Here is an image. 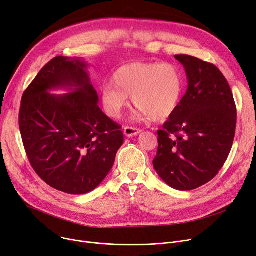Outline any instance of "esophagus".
<instances>
[{"label": "esophagus", "instance_id": "34e87169", "mask_svg": "<svg viewBox=\"0 0 256 256\" xmlns=\"http://www.w3.org/2000/svg\"><path fill=\"white\" fill-rule=\"evenodd\" d=\"M142 130L140 128H132V126H126L124 130V134L126 136V137H132V136H137L141 132Z\"/></svg>", "mask_w": 256, "mask_h": 256}]
</instances>
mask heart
I'll use <instances>...</instances> for the list:
<instances>
[{
	"label": "heart",
	"mask_w": 256,
	"mask_h": 256,
	"mask_svg": "<svg viewBox=\"0 0 256 256\" xmlns=\"http://www.w3.org/2000/svg\"><path fill=\"white\" fill-rule=\"evenodd\" d=\"M184 79L173 64L132 62L113 74L112 84L100 92L102 106L111 118H117L128 104V96L145 118L164 120L175 114L183 96Z\"/></svg>",
	"instance_id": "obj_1"
}]
</instances>
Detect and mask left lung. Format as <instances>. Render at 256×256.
Returning a JSON list of instances; mask_svg holds the SVG:
<instances>
[{"instance_id":"8db88e82","label":"left lung","mask_w":256,"mask_h":256,"mask_svg":"<svg viewBox=\"0 0 256 256\" xmlns=\"http://www.w3.org/2000/svg\"><path fill=\"white\" fill-rule=\"evenodd\" d=\"M188 88L173 116L158 130L153 166L178 190H192L211 181L230 152L236 108L230 84L218 68L194 56L179 54Z\"/></svg>"}]
</instances>
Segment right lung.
I'll use <instances>...</instances> for the list:
<instances>
[{"mask_svg":"<svg viewBox=\"0 0 256 256\" xmlns=\"http://www.w3.org/2000/svg\"><path fill=\"white\" fill-rule=\"evenodd\" d=\"M86 69L81 60L52 58L24 92L20 110V130L32 168L49 186L70 194L98 187L124 144L122 126L98 106ZM56 88L72 92H48Z\"/></svg>","mask_w":256,"mask_h":256,"instance_id":"add662e5","label":"right lung"}]
</instances>
